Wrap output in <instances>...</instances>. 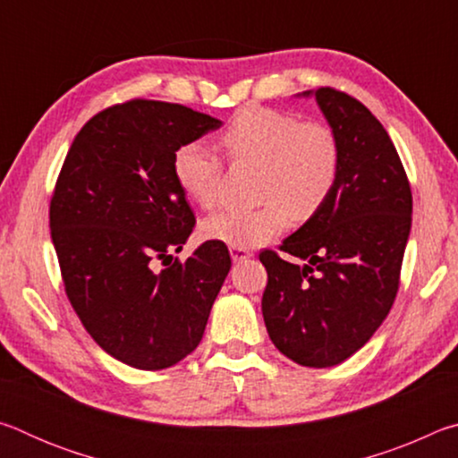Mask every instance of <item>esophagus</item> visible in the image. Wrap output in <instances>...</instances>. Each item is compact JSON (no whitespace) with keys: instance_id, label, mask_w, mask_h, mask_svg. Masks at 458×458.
Wrapping results in <instances>:
<instances>
[{"instance_id":"1","label":"esophagus","mask_w":458,"mask_h":458,"mask_svg":"<svg viewBox=\"0 0 458 458\" xmlns=\"http://www.w3.org/2000/svg\"><path fill=\"white\" fill-rule=\"evenodd\" d=\"M230 257L234 262H240V260H246L252 257V252L248 250V248H238V246H230Z\"/></svg>"}]
</instances>
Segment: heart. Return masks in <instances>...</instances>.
I'll return each instance as SVG.
<instances>
[{"mask_svg":"<svg viewBox=\"0 0 458 458\" xmlns=\"http://www.w3.org/2000/svg\"><path fill=\"white\" fill-rule=\"evenodd\" d=\"M232 159L262 165L254 210L226 208L201 222V234L228 246L250 248L294 220H309L321 210L335 188L341 169L337 135L325 123H303L297 114L265 106L236 113L222 133ZM222 159L201 141L182 145L174 155V175L182 191L201 208L220 199Z\"/></svg>","mask_w":458,"mask_h":458,"instance_id":"1","label":"heart"}]
</instances>
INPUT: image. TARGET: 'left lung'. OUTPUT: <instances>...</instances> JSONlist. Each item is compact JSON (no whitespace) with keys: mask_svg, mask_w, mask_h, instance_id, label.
<instances>
[{"mask_svg":"<svg viewBox=\"0 0 458 458\" xmlns=\"http://www.w3.org/2000/svg\"><path fill=\"white\" fill-rule=\"evenodd\" d=\"M315 97L341 147L329 199L283 240L284 260L260 252L268 273L262 317L275 347L299 366L331 368L361 350L390 313L412 226V191L390 135L368 106L335 89Z\"/></svg>","mask_w":458,"mask_h":458,"instance_id":"1","label":"left lung"}]
</instances>
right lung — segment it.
<instances>
[{
	"mask_svg": "<svg viewBox=\"0 0 458 458\" xmlns=\"http://www.w3.org/2000/svg\"><path fill=\"white\" fill-rule=\"evenodd\" d=\"M220 127L183 105L129 100L95 114L62 165L50 230L66 294L90 337L131 368H172L196 350L228 276L216 240L174 259L196 224L174 155Z\"/></svg>",
	"mask_w": 458,
	"mask_h": 458,
	"instance_id": "1",
	"label": "right lung"
}]
</instances>
